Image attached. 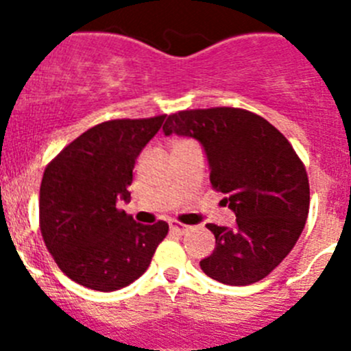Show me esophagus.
I'll return each mask as SVG.
<instances>
[{"instance_id": "1", "label": "esophagus", "mask_w": 351, "mask_h": 351, "mask_svg": "<svg viewBox=\"0 0 351 351\" xmlns=\"http://www.w3.org/2000/svg\"><path fill=\"white\" fill-rule=\"evenodd\" d=\"M169 229H171L173 232H178V234H185V232H189V226L185 224H180V222L176 221H171L169 222Z\"/></svg>"}]
</instances>
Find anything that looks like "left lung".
Listing matches in <instances>:
<instances>
[{"mask_svg": "<svg viewBox=\"0 0 351 351\" xmlns=\"http://www.w3.org/2000/svg\"><path fill=\"white\" fill-rule=\"evenodd\" d=\"M166 136L204 146L212 189L224 193L234 228L207 224L215 250L200 261L205 275L226 285H251L292 251L309 214L306 166L284 134L243 108L214 107L171 113Z\"/></svg>", "mask_w": 351, "mask_h": 351, "instance_id": "obj_1", "label": "left lung"}]
</instances>
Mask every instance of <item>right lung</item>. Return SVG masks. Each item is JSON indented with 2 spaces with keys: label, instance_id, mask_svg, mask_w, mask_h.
<instances>
[{
  "label": "right lung",
  "instance_id": "1",
  "mask_svg": "<svg viewBox=\"0 0 351 351\" xmlns=\"http://www.w3.org/2000/svg\"><path fill=\"white\" fill-rule=\"evenodd\" d=\"M166 115L98 123L67 144L44 171L38 222L62 274L88 289L112 292L149 267L168 224H139L119 208L143 147Z\"/></svg>",
  "mask_w": 351,
  "mask_h": 351
}]
</instances>
